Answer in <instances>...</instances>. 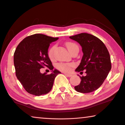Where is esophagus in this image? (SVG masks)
<instances>
[{
  "label": "esophagus",
  "mask_w": 125,
  "mask_h": 125,
  "mask_svg": "<svg viewBox=\"0 0 125 125\" xmlns=\"http://www.w3.org/2000/svg\"><path fill=\"white\" fill-rule=\"evenodd\" d=\"M64 74L65 75V76L66 77H71L72 76V74H68V73H64Z\"/></svg>",
  "instance_id": "obj_1"
}]
</instances>
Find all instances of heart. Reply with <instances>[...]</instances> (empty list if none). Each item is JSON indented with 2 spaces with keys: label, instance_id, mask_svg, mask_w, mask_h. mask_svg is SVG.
Listing matches in <instances>:
<instances>
[{
  "label": "heart",
  "instance_id": "obj_1",
  "mask_svg": "<svg viewBox=\"0 0 125 125\" xmlns=\"http://www.w3.org/2000/svg\"><path fill=\"white\" fill-rule=\"evenodd\" d=\"M66 47L67 48L68 51L70 52H72L73 51V49L76 48L78 47V46L77 44H76L74 42H67L65 44ZM56 47L55 46H52V47H51L48 50V55L49 59L51 60H53L54 59V51H55ZM74 65V64L72 62H68V63H64V62H61V63H58L56 65V68L60 71L65 72H69L71 71L72 68L73 67Z\"/></svg>",
  "mask_w": 125,
  "mask_h": 125
}]
</instances>
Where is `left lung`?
<instances>
[{"instance_id":"1","label":"left lung","mask_w":125,"mask_h":125,"mask_svg":"<svg viewBox=\"0 0 125 125\" xmlns=\"http://www.w3.org/2000/svg\"><path fill=\"white\" fill-rule=\"evenodd\" d=\"M82 47L83 56L76 71H85V76H80L81 83L74 86L77 92L88 93L98 89L107 77L112 68L110 56L107 48L98 37L81 33L70 36Z\"/></svg>"}]
</instances>
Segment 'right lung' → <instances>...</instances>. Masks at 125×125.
Masks as SVG:
<instances>
[{"mask_svg": "<svg viewBox=\"0 0 125 125\" xmlns=\"http://www.w3.org/2000/svg\"><path fill=\"white\" fill-rule=\"evenodd\" d=\"M58 37L36 33L24 39L19 44L13 56L16 76L24 89L30 94L39 96L49 93L54 80L61 73L53 66L48 55L52 42ZM48 67L52 70L49 75L40 73L41 68Z\"/></svg>", "mask_w": 125, "mask_h": 125, "instance_id": "add662e5", "label": "right lung"}]
</instances>
